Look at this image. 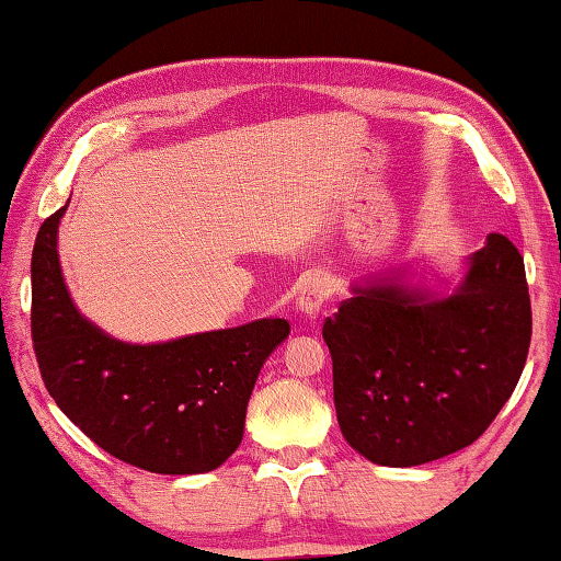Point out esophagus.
I'll return each mask as SVG.
<instances>
[{"instance_id": "1", "label": "esophagus", "mask_w": 561, "mask_h": 561, "mask_svg": "<svg viewBox=\"0 0 561 561\" xmlns=\"http://www.w3.org/2000/svg\"><path fill=\"white\" fill-rule=\"evenodd\" d=\"M331 297V282L324 274H314L307 284H304L301 291H299V299H297V309L301 311L304 317L309 319H317L321 307H324V301Z\"/></svg>"}]
</instances>
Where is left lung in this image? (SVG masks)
I'll return each instance as SVG.
<instances>
[{
    "label": "left lung",
    "mask_w": 561,
    "mask_h": 561,
    "mask_svg": "<svg viewBox=\"0 0 561 561\" xmlns=\"http://www.w3.org/2000/svg\"><path fill=\"white\" fill-rule=\"evenodd\" d=\"M348 291L324 341L351 448L383 468H413L478 440L527 360L531 309L517 247L490 232L455 279L405 264Z\"/></svg>",
    "instance_id": "obj_1"
}]
</instances>
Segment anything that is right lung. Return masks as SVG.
I'll return each instance as SVG.
<instances>
[{
  "label": "right lung",
  "mask_w": 561,
  "mask_h": 561,
  "mask_svg": "<svg viewBox=\"0 0 561 561\" xmlns=\"http://www.w3.org/2000/svg\"><path fill=\"white\" fill-rule=\"evenodd\" d=\"M66 203L36 234L32 336L49 396L89 438L160 474L210 472L240 448L264 360L287 319H257L156 344L111 336L76 307L59 262Z\"/></svg>",
  "instance_id": "right-lung-1"
}]
</instances>
